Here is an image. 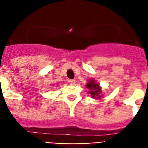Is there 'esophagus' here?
Masks as SVG:
<instances>
[{
  "label": "esophagus",
  "mask_w": 148,
  "mask_h": 148,
  "mask_svg": "<svg viewBox=\"0 0 148 148\" xmlns=\"http://www.w3.org/2000/svg\"><path fill=\"white\" fill-rule=\"evenodd\" d=\"M75 83H76V81L74 80V79H69V83L70 85H71V86H72V85L75 84Z\"/></svg>",
  "instance_id": "obj_1"
}]
</instances>
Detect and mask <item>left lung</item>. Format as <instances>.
<instances>
[{
  "label": "left lung",
  "instance_id": "1",
  "mask_svg": "<svg viewBox=\"0 0 148 148\" xmlns=\"http://www.w3.org/2000/svg\"><path fill=\"white\" fill-rule=\"evenodd\" d=\"M86 87L88 89V93L92 98L101 99L103 95H102V90L100 85L96 83V80L94 79H88V83L86 85Z\"/></svg>",
  "mask_w": 148,
  "mask_h": 148
}]
</instances>
